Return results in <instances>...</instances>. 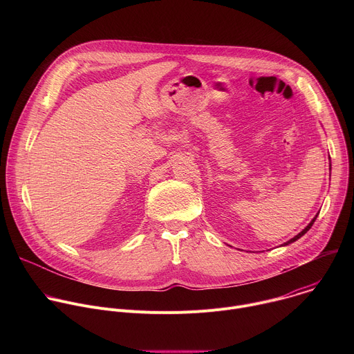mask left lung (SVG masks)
Wrapping results in <instances>:
<instances>
[{"label": "left lung", "instance_id": "obj_1", "mask_svg": "<svg viewBox=\"0 0 354 354\" xmlns=\"http://www.w3.org/2000/svg\"><path fill=\"white\" fill-rule=\"evenodd\" d=\"M329 167H330V165H329ZM329 169H330V168H329ZM318 214H319V213H318ZM318 214H317V216H315V217H314V218H313V220H311V223H310V224H308V225H307V227H306V228H304V230H302V231H301V232H299V234H297V235H295V236H294V238H291V239H290V241H287V242H286V243H284V245H288V243H292V242H295V241H297V239H298V238H301V236H302V235H304V234H306V232H307V231H308V230H310V228H311V227H313V224H314V223H315V220H317V217H318Z\"/></svg>", "mask_w": 354, "mask_h": 354}]
</instances>
